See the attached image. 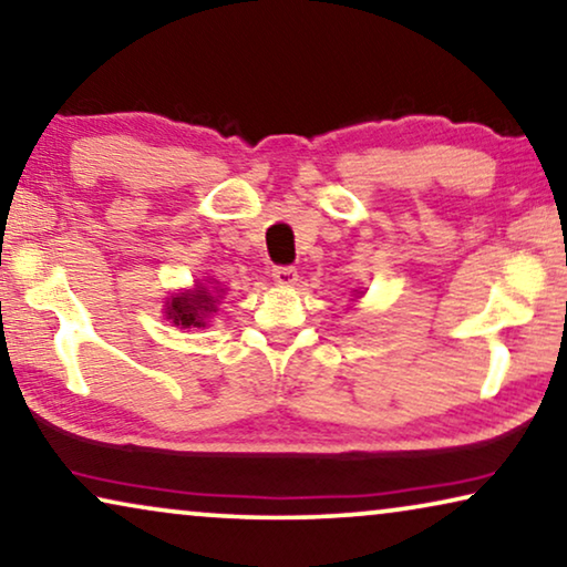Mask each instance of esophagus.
I'll use <instances>...</instances> for the list:
<instances>
[{
	"label": "esophagus",
	"instance_id": "esophagus-1",
	"mask_svg": "<svg viewBox=\"0 0 567 567\" xmlns=\"http://www.w3.org/2000/svg\"><path fill=\"white\" fill-rule=\"evenodd\" d=\"M272 277H275L277 285L290 287V285L298 282V269H295V267H275Z\"/></svg>",
	"mask_w": 567,
	"mask_h": 567
}]
</instances>
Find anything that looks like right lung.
I'll return each mask as SVG.
<instances>
[{"instance_id": "add662e5", "label": "right lung", "mask_w": 567, "mask_h": 567, "mask_svg": "<svg viewBox=\"0 0 567 567\" xmlns=\"http://www.w3.org/2000/svg\"><path fill=\"white\" fill-rule=\"evenodd\" d=\"M220 295H213L207 287H197L195 292H182L169 302V318L177 326L193 329V326H205L207 313H215V300Z\"/></svg>"}]
</instances>
